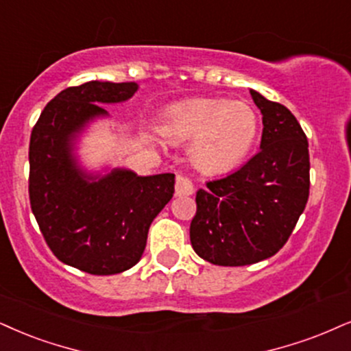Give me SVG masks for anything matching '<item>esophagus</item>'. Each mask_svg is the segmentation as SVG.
<instances>
[{"mask_svg": "<svg viewBox=\"0 0 351 351\" xmlns=\"http://www.w3.org/2000/svg\"><path fill=\"white\" fill-rule=\"evenodd\" d=\"M193 193V184L189 177L177 176L176 177V195L177 197H189Z\"/></svg>", "mask_w": 351, "mask_h": 351, "instance_id": "esophagus-1", "label": "esophagus"}]
</instances>
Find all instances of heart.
Returning <instances> with one entry per match:
<instances>
[{
  "mask_svg": "<svg viewBox=\"0 0 351 351\" xmlns=\"http://www.w3.org/2000/svg\"><path fill=\"white\" fill-rule=\"evenodd\" d=\"M261 120L250 104L198 97L164 112L161 133L172 143H189V161L205 176L232 171L257 141Z\"/></svg>",
  "mask_w": 351,
  "mask_h": 351,
  "instance_id": "b5f03b06",
  "label": "heart"
}]
</instances>
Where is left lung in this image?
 <instances>
[{"label":"left lung","instance_id":"obj_1","mask_svg":"<svg viewBox=\"0 0 351 351\" xmlns=\"http://www.w3.org/2000/svg\"><path fill=\"white\" fill-rule=\"evenodd\" d=\"M262 112L261 151L239 171L197 192L190 242L203 261L257 263L287 244L309 198L308 138L296 117L250 89Z\"/></svg>","mask_w":351,"mask_h":351}]
</instances>
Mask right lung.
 I'll use <instances>...</instances> for the list:
<instances>
[{
  "label": "right lung",
  "mask_w": 351,
  "mask_h": 351,
  "mask_svg": "<svg viewBox=\"0 0 351 351\" xmlns=\"http://www.w3.org/2000/svg\"><path fill=\"white\" fill-rule=\"evenodd\" d=\"M136 83L89 81L47 104L30 133L29 198L43 239L58 261L90 275H115L140 262L153 219L174 195V174L84 172L75 140L99 104L128 101Z\"/></svg>",
  "instance_id": "obj_1"
}]
</instances>
